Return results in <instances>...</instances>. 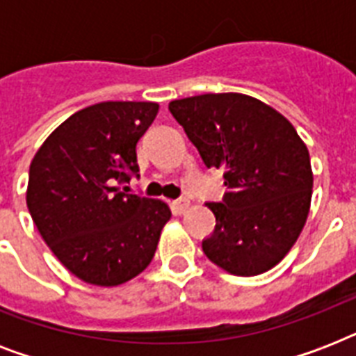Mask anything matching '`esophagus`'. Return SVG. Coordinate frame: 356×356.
Here are the masks:
<instances>
[{"instance_id": "1", "label": "esophagus", "mask_w": 356, "mask_h": 356, "mask_svg": "<svg viewBox=\"0 0 356 356\" xmlns=\"http://www.w3.org/2000/svg\"><path fill=\"white\" fill-rule=\"evenodd\" d=\"M188 200H184V197H181V200H175L172 203V209H173V212H177V214H183L184 211H186V209H188Z\"/></svg>"}]
</instances>
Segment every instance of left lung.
Returning <instances> with one entry per match:
<instances>
[{"instance_id":"obj_1","label":"left lung","mask_w":356,"mask_h":356,"mask_svg":"<svg viewBox=\"0 0 356 356\" xmlns=\"http://www.w3.org/2000/svg\"><path fill=\"white\" fill-rule=\"evenodd\" d=\"M170 113L227 192L207 203L216 227L203 253L229 273L251 277L279 264L303 231L312 197L307 145L282 114L243 94H203Z\"/></svg>"}]
</instances>
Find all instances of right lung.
Here are the masks:
<instances>
[{
	"instance_id": "obj_1",
	"label": "right lung",
	"mask_w": 356,
	"mask_h": 356,
	"mask_svg": "<svg viewBox=\"0 0 356 356\" xmlns=\"http://www.w3.org/2000/svg\"><path fill=\"white\" fill-rule=\"evenodd\" d=\"M156 113L149 102L90 105L60 123L31 162V218L85 282L116 286L142 273L172 216L166 203L120 190L140 177L136 144Z\"/></svg>"
}]
</instances>
